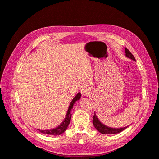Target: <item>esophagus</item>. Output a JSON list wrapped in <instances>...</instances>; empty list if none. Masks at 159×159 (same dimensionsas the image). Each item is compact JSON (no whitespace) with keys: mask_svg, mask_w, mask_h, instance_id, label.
Masks as SVG:
<instances>
[{"mask_svg":"<svg viewBox=\"0 0 159 159\" xmlns=\"http://www.w3.org/2000/svg\"><path fill=\"white\" fill-rule=\"evenodd\" d=\"M81 93L83 96L89 95L90 93V89L88 87H84L81 90Z\"/></svg>","mask_w":159,"mask_h":159,"instance_id":"34e87169","label":"esophagus"}]
</instances>
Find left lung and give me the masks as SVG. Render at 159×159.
I'll return each instance as SVG.
<instances>
[{"label": "left lung", "instance_id": "1", "mask_svg": "<svg viewBox=\"0 0 159 159\" xmlns=\"http://www.w3.org/2000/svg\"><path fill=\"white\" fill-rule=\"evenodd\" d=\"M125 55L129 58L131 59L134 61H136L135 58H134V56L131 54V52H130L127 48H125ZM93 124L95 129L98 130L99 132L102 134H117L120 132L123 131V130L125 129L127 127H123V128H111L105 125L104 124L101 123L99 120L98 119V117L96 116L95 113H94V115L93 117Z\"/></svg>", "mask_w": 159, "mask_h": 159}]
</instances>
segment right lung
<instances>
[{
  "instance_id": "right-lung-1",
  "label": "right lung",
  "mask_w": 159,
  "mask_h": 159,
  "mask_svg": "<svg viewBox=\"0 0 159 159\" xmlns=\"http://www.w3.org/2000/svg\"><path fill=\"white\" fill-rule=\"evenodd\" d=\"M81 98V93H78L75 95V97L71 101V102L70 105L68 113L66 114V117L65 118L64 121L62 122L58 127H57L55 129H50V130H40L38 129V131L41 132L43 134H50V135H60V134L63 133L66 129L68 127V125L70 124V122L71 121V109L73 108V105L75 103L76 101H78Z\"/></svg>"
}]
</instances>
